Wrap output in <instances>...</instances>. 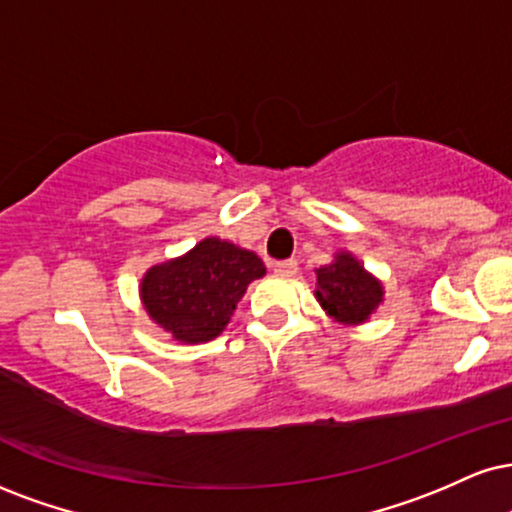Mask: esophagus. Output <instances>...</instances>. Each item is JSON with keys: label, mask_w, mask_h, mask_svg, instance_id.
<instances>
[{"label": "esophagus", "mask_w": 512, "mask_h": 512, "mask_svg": "<svg viewBox=\"0 0 512 512\" xmlns=\"http://www.w3.org/2000/svg\"><path fill=\"white\" fill-rule=\"evenodd\" d=\"M273 270H275V275L292 277V275H296V270H299V263H296L294 258H287V261H277V263H273Z\"/></svg>", "instance_id": "esophagus-1"}]
</instances>
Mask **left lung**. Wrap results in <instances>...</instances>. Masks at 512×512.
I'll return each instance as SVG.
<instances>
[{
    "instance_id": "obj_1",
    "label": "left lung",
    "mask_w": 512,
    "mask_h": 512,
    "mask_svg": "<svg viewBox=\"0 0 512 512\" xmlns=\"http://www.w3.org/2000/svg\"><path fill=\"white\" fill-rule=\"evenodd\" d=\"M315 287L320 306L339 323H363L382 301L380 282L349 254H339L337 261L320 268Z\"/></svg>"
}]
</instances>
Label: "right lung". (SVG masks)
I'll return each instance as SVG.
<instances>
[{"mask_svg": "<svg viewBox=\"0 0 512 512\" xmlns=\"http://www.w3.org/2000/svg\"><path fill=\"white\" fill-rule=\"evenodd\" d=\"M266 275L256 254L208 237L178 261L154 266L142 280L147 313L180 342L218 337L251 280Z\"/></svg>", "mask_w": 512, "mask_h": 512, "instance_id": "1", "label": "right lung"}]
</instances>
